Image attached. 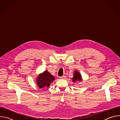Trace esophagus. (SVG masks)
I'll return each mask as SVG.
<instances>
[{"label": "esophagus", "mask_w": 120, "mask_h": 120, "mask_svg": "<svg viewBox=\"0 0 120 120\" xmlns=\"http://www.w3.org/2000/svg\"><path fill=\"white\" fill-rule=\"evenodd\" d=\"M60 78L63 79H64L65 78V76H63L61 77H60Z\"/></svg>", "instance_id": "1"}]
</instances>
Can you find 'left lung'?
<instances>
[{
  "mask_svg": "<svg viewBox=\"0 0 120 120\" xmlns=\"http://www.w3.org/2000/svg\"><path fill=\"white\" fill-rule=\"evenodd\" d=\"M74 77L72 78V80L74 82H75L77 81H82V78L81 75L78 71H75L74 73Z\"/></svg>",
  "mask_w": 120,
  "mask_h": 120,
  "instance_id": "8db88e82",
  "label": "left lung"
}]
</instances>
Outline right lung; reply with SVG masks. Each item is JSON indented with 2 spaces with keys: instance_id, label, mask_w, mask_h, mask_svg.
Returning a JSON list of instances; mask_svg holds the SVG:
<instances>
[{
  "instance_id": "right-lung-1",
  "label": "right lung",
  "mask_w": 120,
  "mask_h": 120,
  "mask_svg": "<svg viewBox=\"0 0 120 120\" xmlns=\"http://www.w3.org/2000/svg\"><path fill=\"white\" fill-rule=\"evenodd\" d=\"M55 77L51 75L47 71H45L42 74L39 75L37 78L36 82L38 87L41 88H45L49 87L50 83L55 80Z\"/></svg>"
}]
</instances>
